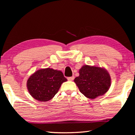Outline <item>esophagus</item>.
Returning <instances> with one entry per match:
<instances>
[{"mask_svg": "<svg viewBox=\"0 0 135 135\" xmlns=\"http://www.w3.org/2000/svg\"><path fill=\"white\" fill-rule=\"evenodd\" d=\"M74 76L69 77H68V78H67V79H68L69 81H73V80H74Z\"/></svg>", "mask_w": 135, "mask_h": 135, "instance_id": "34e87169", "label": "esophagus"}]
</instances>
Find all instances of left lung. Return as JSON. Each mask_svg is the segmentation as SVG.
Wrapping results in <instances>:
<instances>
[{
    "mask_svg": "<svg viewBox=\"0 0 135 135\" xmlns=\"http://www.w3.org/2000/svg\"><path fill=\"white\" fill-rule=\"evenodd\" d=\"M74 81L82 94L89 99L104 95L111 86V77L104 68L84 65Z\"/></svg>",
    "mask_w": 135,
    "mask_h": 135,
    "instance_id": "obj_1",
    "label": "left lung"
}]
</instances>
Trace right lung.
I'll return each mask as SVG.
<instances>
[{
    "label": "right lung",
    "instance_id": "right-lung-1",
    "mask_svg": "<svg viewBox=\"0 0 135 135\" xmlns=\"http://www.w3.org/2000/svg\"><path fill=\"white\" fill-rule=\"evenodd\" d=\"M67 81L62 71L47 68L37 70L27 82L29 93L35 99L46 102L54 97L62 83Z\"/></svg>",
    "mask_w": 135,
    "mask_h": 135
}]
</instances>
